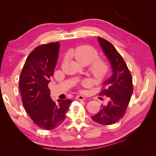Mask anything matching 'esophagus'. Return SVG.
Listing matches in <instances>:
<instances>
[{
  "label": "esophagus",
  "mask_w": 156,
  "mask_h": 156,
  "mask_svg": "<svg viewBox=\"0 0 156 156\" xmlns=\"http://www.w3.org/2000/svg\"><path fill=\"white\" fill-rule=\"evenodd\" d=\"M75 99L79 101H83L85 100V97H84L83 96H81V95H79L75 97Z\"/></svg>",
  "instance_id": "34e87169"
}]
</instances>
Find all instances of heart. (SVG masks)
Wrapping results in <instances>:
<instances>
[{
  "label": "heart",
  "mask_w": 156,
  "mask_h": 156,
  "mask_svg": "<svg viewBox=\"0 0 156 156\" xmlns=\"http://www.w3.org/2000/svg\"><path fill=\"white\" fill-rule=\"evenodd\" d=\"M72 55L78 62L83 65L89 64V71L96 79L104 78L109 70V65L102 58H98V52L92 47L84 45L79 46L72 52ZM88 80H83L82 84L84 87L89 85Z\"/></svg>",
  "instance_id": "obj_1"
}]
</instances>
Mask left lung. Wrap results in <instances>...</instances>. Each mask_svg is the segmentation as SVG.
Instances as JSON below:
<instances>
[{"label": "left lung", "mask_w": 156, "mask_h": 156, "mask_svg": "<svg viewBox=\"0 0 156 156\" xmlns=\"http://www.w3.org/2000/svg\"><path fill=\"white\" fill-rule=\"evenodd\" d=\"M103 52L109 60L112 75L103 83L100 96L110 98L106 106L92 119L101 125H111L119 121L125 115L133 91V79L123 58L109 41L98 37Z\"/></svg>", "instance_id": "8db88e82"}]
</instances>
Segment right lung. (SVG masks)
Here are the masks:
<instances>
[{
    "label": "right lung",
    "instance_id": "right-lung-1",
    "mask_svg": "<svg viewBox=\"0 0 156 156\" xmlns=\"http://www.w3.org/2000/svg\"><path fill=\"white\" fill-rule=\"evenodd\" d=\"M58 41L41 45L29 54L20 77L19 87L25 110L40 128L50 130L64 122L72 100L50 96L48 84L54 74L59 53Z\"/></svg>",
    "mask_w": 156,
    "mask_h": 156
}]
</instances>
